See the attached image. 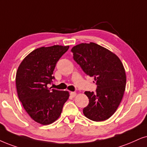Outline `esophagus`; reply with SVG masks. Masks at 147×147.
Returning a JSON list of instances; mask_svg holds the SVG:
<instances>
[{
	"instance_id": "34e87169",
	"label": "esophagus",
	"mask_w": 147,
	"mask_h": 147,
	"mask_svg": "<svg viewBox=\"0 0 147 147\" xmlns=\"http://www.w3.org/2000/svg\"><path fill=\"white\" fill-rule=\"evenodd\" d=\"M70 96H72V97H75L76 96H77V93L75 92H71L70 93Z\"/></svg>"
}]
</instances>
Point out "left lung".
<instances>
[{
    "mask_svg": "<svg viewBox=\"0 0 147 147\" xmlns=\"http://www.w3.org/2000/svg\"><path fill=\"white\" fill-rule=\"evenodd\" d=\"M71 51L75 62L85 74L94 78L97 85L96 93L85 92L89 104L83 114L94 121L108 119L117 109L125 90L126 75L121 61L112 51L92 42L77 45Z\"/></svg>",
    "mask_w": 147,
    "mask_h": 147,
    "instance_id": "obj_1",
    "label": "left lung"
}]
</instances>
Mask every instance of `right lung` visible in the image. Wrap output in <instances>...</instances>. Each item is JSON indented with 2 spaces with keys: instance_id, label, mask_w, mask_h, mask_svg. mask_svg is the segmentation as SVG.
<instances>
[{
  "instance_id": "1",
  "label": "right lung",
  "mask_w": 147,
  "mask_h": 147,
  "mask_svg": "<svg viewBox=\"0 0 147 147\" xmlns=\"http://www.w3.org/2000/svg\"><path fill=\"white\" fill-rule=\"evenodd\" d=\"M69 46L53 45L34 49L27 55L16 72L18 98L34 121L49 125L60 116L69 92L50 89L55 64Z\"/></svg>"
}]
</instances>
